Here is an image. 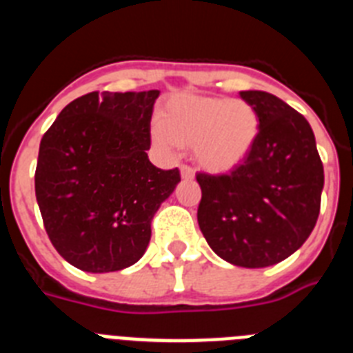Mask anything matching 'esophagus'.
<instances>
[{
    "instance_id": "34e87169",
    "label": "esophagus",
    "mask_w": 353,
    "mask_h": 353,
    "mask_svg": "<svg viewBox=\"0 0 353 353\" xmlns=\"http://www.w3.org/2000/svg\"><path fill=\"white\" fill-rule=\"evenodd\" d=\"M180 176H182L183 180H191L194 179V171H192L189 165H182V168H180Z\"/></svg>"
}]
</instances>
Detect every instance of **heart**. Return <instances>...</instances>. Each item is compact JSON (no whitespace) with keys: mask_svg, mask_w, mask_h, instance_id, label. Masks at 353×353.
I'll use <instances>...</instances> for the list:
<instances>
[{"mask_svg":"<svg viewBox=\"0 0 353 353\" xmlns=\"http://www.w3.org/2000/svg\"><path fill=\"white\" fill-rule=\"evenodd\" d=\"M150 135L164 153H171L179 144L192 146L200 168L225 174L245 164L254 152L261 117L243 99L182 94L168 101Z\"/></svg>","mask_w":353,"mask_h":353,"instance_id":"heart-1","label":"heart"}]
</instances>
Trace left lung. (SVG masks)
<instances>
[{
  "label": "left lung",
  "mask_w": 353,
  "mask_h": 353,
  "mask_svg": "<svg viewBox=\"0 0 353 353\" xmlns=\"http://www.w3.org/2000/svg\"><path fill=\"white\" fill-rule=\"evenodd\" d=\"M257 110L254 152L228 174L200 173L198 225L214 254L241 268H266L294 254L320 214L323 164L305 117L264 90H241Z\"/></svg>",
  "instance_id": "obj_1"
}]
</instances>
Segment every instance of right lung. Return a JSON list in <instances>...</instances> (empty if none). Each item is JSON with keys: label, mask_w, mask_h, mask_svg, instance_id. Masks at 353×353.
<instances>
[{"label": "right lung", "mask_w": 353, "mask_h": 353, "mask_svg": "<svg viewBox=\"0 0 353 353\" xmlns=\"http://www.w3.org/2000/svg\"><path fill=\"white\" fill-rule=\"evenodd\" d=\"M161 90L89 92L44 134L35 196L51 243L87 273L132 266L146 252L152 221L180 182L150 162V121Z\"/></svg>", "instance_id": "add662e5"}]
</instances>
